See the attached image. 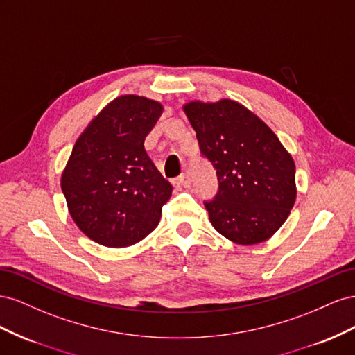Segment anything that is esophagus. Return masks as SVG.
<instances>
[{
    "label": "esophagus",
    "instance_id": "34e87169",
    "mask_svg": "<svg viewBox=\"0 0 355 355\" xmlns=\"http://www.w3.org/2000/svg\"><path fill=\"white\" fill-rule=\"evenodd\" d=\"M190 177H189V174H181L180 177H177L175 178V184L177 186H181V187H190Z\"/></svg>",
    "mask_w": 355,
    "mask_h": 355
}]
</instances>
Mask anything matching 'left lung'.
<instances>
[{
	"mask_svg": "<svg viewBox=\"0 0 355 355\" xmlns=\"http://www.w3.org/2000/svg\"><path fill=\"white\" fill-rule=\"evenodd\" d=\"M199 147L217 171L205 202L211 225L229 241L254 245L284 225L296 200V166L273 130L234 99L183 105Z\"/></svg>",
	"mask_w": 355,
	"mask_h": 355,
	"instance_id": "left-lung-1",
	"label": "left lung"
}]
</instances>
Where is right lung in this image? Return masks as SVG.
Masks as SVG:
<instances>
[{
  "label": "right lung",
  "mask_w": 355,
  "mask_h": 355,
  "mask_svg": "<svg viewBox=\"0 0 355 355\" xmlns=\"http://www.w3.org/2000/svg\"><path fill=\"white\" fill-rule=\"evenodd\" d=\"M164 105L121 95L78 137L60 177L69 216L98 244L134 245L153 232L172 193L144 148Z\"/></svg>",
  "instance_id": "add662e5"
}]
</instances>
